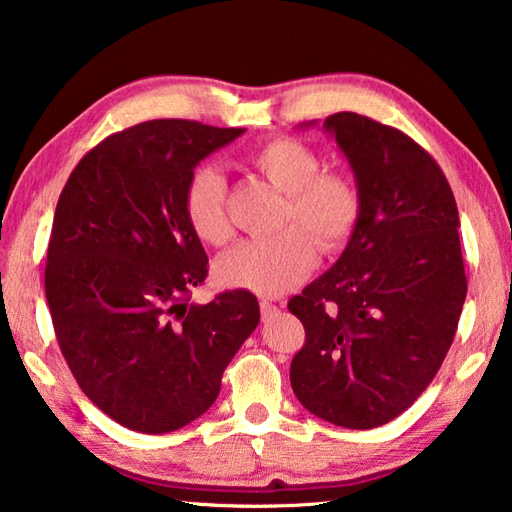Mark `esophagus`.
<instances>
[{
  "mask_svg": "<svg viewBox=\"0 0 512 512\" xmlns=\"http://www.w3.org/2000/svg\"><path fill=\"white\" fill-rule=\"evenodd\" d=\"M259 309H262V320H271L273 316H277V311H280L273 305V302H268V300L259 302Z\"/></svg>",
  "mask_w": 512,
  "mask_h": 512,
  "instance_id": "obj_1",
  "label": "esophagus"
}]
</instances>
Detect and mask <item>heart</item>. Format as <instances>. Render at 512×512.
I'll return each mask as SVG.
<instances>
[{
	"label": "heart",
	"instance_id": "1",
	"mask_svg": "<svg viewBox=\"0 0 512 512\" xmlns=\"http://www.w3.org/2000/svg\"><path fill=\"white\" fill-rule=\"evenodd\" d=\"M246 162L264 176L284 201L277 225H288L273 237L244 239L216 262V280L225 287L259 296H277L305 277L316 262V244L332 253L352 237L361 214V196L348 176L320 171V155L296 137H273L246 153ZM185 219L205 244L219 246L230 237L225 214V185L212 167H196L183 189Z\"/></svg>",
	"mask_w": 512,
	"mask_h": 512
}]
</instances>
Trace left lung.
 <instances>
[{
	"instance_id": "obj_1",
	"label": "left lung",
	"mask_w": 512,
	"mask_h": 512,
	"mask_svg": "<svg viewBox=\"0 0 512 512\" xmlns=\"http://www.w3.org/2000/svg\"><path fill=\"white\" fill-rule=\"evenodd\" d=\"M325 128L361 196L350 244L289 311L305 325L293 393L318 418L375 429L443 366L467 293L458 210L443 169L393 126L336 112Z\"/></svg>"
}]
</instances>
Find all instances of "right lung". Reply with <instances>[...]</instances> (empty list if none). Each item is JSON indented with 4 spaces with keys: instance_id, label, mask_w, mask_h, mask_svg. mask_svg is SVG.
Returning <instances> with one entry per match:
<instances>
[{
    "instance_id": "1",
    "label": "right lung",
    "mask_w": 512,
    "mask_h": 512,
    "mask_svg": "<svg viewBox=\"0 0 512 512\" xmlns=\"http://www.w3.org/2000/svg\"><path fill=\"white\" fill-rule=\"evenodd\" d=\"M244 128L153 119L83 155L60 192L45 293L81 391L121 427L169 433L214 404L259 323L250 291L189 302L207 255L183 210L185 180Z\"/></svg>"
}]
</instances>
